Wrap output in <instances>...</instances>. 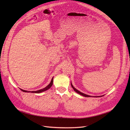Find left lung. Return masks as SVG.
<instances>
[{
    "instance_id": "8db88e82",
    "label": "left lung",
    "mask_w": 130,
    "mask_h": 130,
    "mask_svg": "<svg viewBox=\"0 0 130 130\" xmlns=\"http://www.w3.org/2000/svg\"><path fill=\"white\" fill-rule=\"evenodd\" d=\"M71 86H72V88H73V90L75 91L76 93H77L78 94H80V95H82V96H85V97H97V98H98V97H102V96H103L104 95H101V96H90V95H87V94H84V93H82V92H80V91H79L78 90H77V89H76L75 88L74 86H73V85H72V83H71Z\"/></svg>"
}]
</instances>
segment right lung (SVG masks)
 Segmentation results:
<instances>
[{
    "label": "right lung",
    "instance_id": "obj_1",
    "mask_svg": "<svg viewBox=\"0 0 130 130\" xmlns=\"http://www.w3.org/2000/svg\"><path fill=\"white\" fill-rule=\"evenodd\" d=\"M53 77L52 78L50 83L46 87H45V88H42V89H41V90H38V91H25V90H22V89H20V90H21V91H22L23 92H26V93H42L43 92H45V91L48 90V89H50V88L52 87V86L53 85Z\"/></svg>",
    "mask_w": 130,
    "mask_h": 130
}]
</instances>
